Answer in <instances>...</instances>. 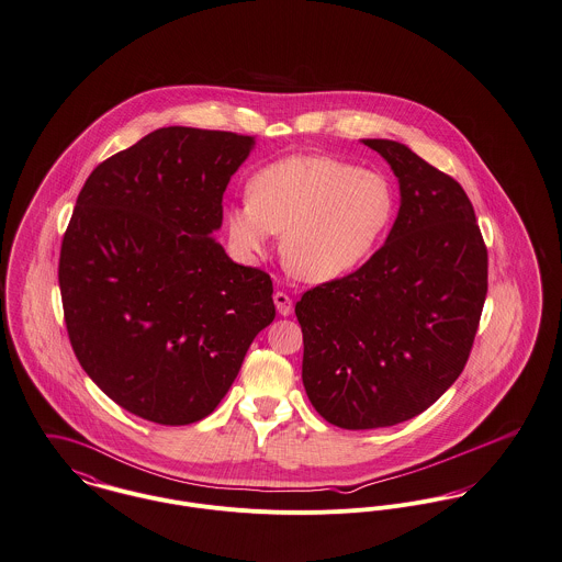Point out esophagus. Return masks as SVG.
<instances>
[{
    "label": "esophagus",
    "mask_w": 562,
    "mask_h": 562,
    "mask_svg": "<svg viewBox=\"0 0 562 562\" xmlns=\"http://www.w3.org/2000/svg\"><path fill=\"white\" fill-rule=\"evenodd\" d=\"M273 304H276V308H278V312H280L282 316H286V314L293 312V300H291L284 291H278V293L273 295Z\"/></svg>",
    "instance_id": "obj_1"
}]
</instances>
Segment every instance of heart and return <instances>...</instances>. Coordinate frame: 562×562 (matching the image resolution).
<instances>
[{"label": "heart", "instance_id": "b5f03b06", "mask_svg": "<svg viewBox=\"0 0 562 562\" xmlns=\"http://www.w3.org/2000/svg\"><path fill=\"white\" fill-rule=\"evenodd\" d=\"M394 215L383 175L325 155H295L260 168L248 200L226 211L233 246L248 256L282 236L286 269L306 282H329L360 267Z\"/></svg>", "mask_w": 562, "mask_h": 562}]
</instances>
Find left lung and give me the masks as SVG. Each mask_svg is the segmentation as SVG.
I'll list each match as a JSON object with an SVG mask.
<instances>
[{"label": "left lung", "mask_w": 562, "mask_h": 562, "mask_svg": "<svg viewBox=\"0 0 562 562\" xmlns=\"http://www.w3.org/2000/svg\"><path fill=\"white\" fill-rule=\"evenodd\" d=\"M394 170L401 209L356 271L295 304L302 379L334 427L405 423L457 381L487 297V246L463 188L392 139H364Z\"/></svg>", "instance_id": "left-lung-1"}]
</instances>
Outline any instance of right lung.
<instances>
[{
    "label": "right lung",
    "mask_w": 562,
    "mask_h": 562,
    "mask_svg": "<svg viewBox=\"0 0 562 562\" xmlns=\"http://www.w3.org/2000/svg\"><path fill=\"white\" fill-rule=\"evenodd\" d=\"M254 137L164 126L99 164L64 233L58 280L70 347L128 414L206 418L273 316L269 273L213 233Z\"/></svg>",
    "instance_id": "right-lung-1"
}]
</instances>
